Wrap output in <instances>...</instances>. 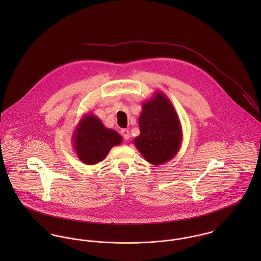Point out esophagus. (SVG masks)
Listing matches in <instances>:
<instances>
[{"instance_id":"1","label":"esophagus","mask_w":261,"mask_h":261,"mask_svg":"<svg viewBox=\"0 0 261 261\" xmlns=\"http://www.w3.org/2000/svg\"><path fill=\"white\" fill-rule=\"evenodd\" d=\"M121 135L125 141H127L129 139V130L128 129H126V128L121 129Z\"/></svg>"}]
</instances>
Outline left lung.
<instances>
[{
    "label": "left lung",
    "instance_id": "1",
    "mask_svg": "<svg viewBox=\"0 0 261 261\" xmlns=\"http://www.w3.org/2000/svg\"><path fill=\"white\" fill-rule=\"evenodd\" d=\"M139 117L140 136L134 144L147 162L163 165L176 156L183 141L182 125L173 103L168 96L155 91L143 102Z\"/></svg>",
    "mask_w": 261,
    "mask_h": 261
}]
</instances>
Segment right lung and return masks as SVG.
<instances>
[{"label":"right lung","mask_w":261,"mask_h":261,"mask_svg":"<svg viewBox=\"0 0 261 261\" xmlns=\"http://www.w3.org/2000/svg\"><path fill=\"white\" fill-rule=\"evenodd\" d=\"M121 136L108 128L94 114H83L75 127L72 143L78 159L86 165L103 161L114 146L121 144Z\"/></svg>","instance_id":"right-lung-1"}]
</instances>
